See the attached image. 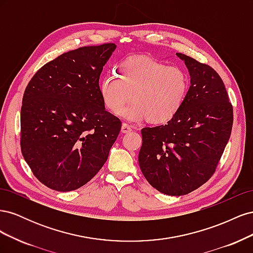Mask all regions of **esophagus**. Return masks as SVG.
<instances>
[{"label":"esophagus","instance_id":"34e87169","mask_svg":"<svg viewBox=\"0 0 253 253\" xmlns=\"http://www.w3.org/2000/svg\"><path fill=\"white\" fill-rule=\"evenodd\" d=\"M132 131V126H128L127 124H122V126H121V132L122 133H129Z\"/></svg>","mask_w":253,"mask_h":253}]
</instances>
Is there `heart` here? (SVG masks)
<instances>
[{"label": "heart", "instance_id": "obj_1", "mask_svg": "<svg viewBox=\"0 0 253 253\" xmlns=\"http://www.w3.org/2000/svg\"><path fill=\"white\" fill-rule=\"evenodd\" d=\"M189 86V76L181 68L153 58L134 57L120 63L116 75L104 76L99 95L104 108L115 115L121 113L129 121L148 119L150 124L164 125L180 111ZM129 96L133 101L124 110Z\"/></svg>", "mask_w": 253, "mask_h": 253}]
</instances>
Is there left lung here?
I'll return each mask as SVG.
<instances>
[{"instance_id":"8db88e82","label":"left lung","mask_w":253,"mask_h":253,"mask_svg":"<svg viewBox=\"0 0 253 253\" xmlns=\"http://www.w3.org/2000/svg\"><path fill=\"white\" fill-rule=\"evenodd\" d=\"M190 74L185 102L167 125L141 129L138 162L152 187L179 196L200 188L215 172L230 138L233 110L225 84L212 67L176 53Z\"/></svg>"}]
</instances>
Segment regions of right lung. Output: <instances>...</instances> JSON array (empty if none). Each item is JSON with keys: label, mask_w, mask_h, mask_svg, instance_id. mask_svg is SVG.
<instances>
[{"label": "right lung", "mask_w": 253, "mask_h": 253, "mask_svg": "<svg viewBox=\"0 0 253 253\" xmlns=\"http://www.w3.org/2000/svg\"><path fill=\"white\" fill-rule=\"evenodd\" d=\"M114 43L84 46L50 61L24 91L21 150L46 187L67 192L85 185L101 169L121 121L105 111L99 95L103 66Z\"/></svg>", "instance_id": "add662e5"}]
</instances>
